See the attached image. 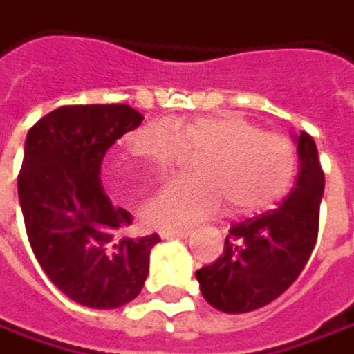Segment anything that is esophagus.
<instances>
[{
    "label": "esophagus",
    "mask_w": 354,
    "mask_h": 354,
    "mask_svg": "<svg viewBox=\"0 0 354 354\" xmlns=\"http://www.w3.org/2000/svg\"><path fill=\"white\" fill-rule=\"evenodd\" d=\"M192 234V230H162V239H172V238H188Z\"/></svg>",
    "instance_id": "1"
}]
</instances>
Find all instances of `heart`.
<instances>
[{
  "mask_svg": "<svg viewBox=\"0 0 354 354\" xmlns=\"http://www.w3.org/2000/svg\"><path fill=\"white\" fill-rule=\"evenodd\" d=\"M129 152L160 176L186 154H198L196 176L168 182L142 207L145 223L156 230L190 227L218 216L225 202L238 216L269 209L297 174V152L287 136L234 113L150 122L132 134Z\"/></svg>",
  "mask_w": 354,
  "mask_h": 354,
  "instance_id": "obj_1",
  "label": "heart"
}]
</instances>
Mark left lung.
Listing matches in <instances>:
<instances>
[{
	"mask_svg": "<svg viewBox=\"0 0 354 354\" xmlns=\"http://www.w3.org/2000/svg\"><path fill=\"white\" fill-rule=\"evenodd\" d=\"M299 174L283 204L234 223L223 254L196 271L204 299L223 313H248L277 299L309 261L319 232L325 174L315 140L297 138Z\"/></svg>",
	"mask_w": 354,
	"mask_h": 354,
	"instance_id": "1",
	"label": "left lung"
}]
</instances>
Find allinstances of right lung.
<instances>
[{
    "label": "right lung",
    "instance_id": "add662e5",
    "mask_svg": "<svg viewBox=\"0 0 354 354\" xmlns=\"http://www.w3.org/2000/svg\"><path fill=\"white\" fill-rule=\"evenodd\" d=\"M145 116L129 104H71L27 132L17 176L25 230L39 266L69 299L93 309L127 305L147 281L158 234L131 238V212L100 184L106 150Z\"/></svg>",
    "mask_w": 354,
    "mask_h": 354
}]
</instances>
